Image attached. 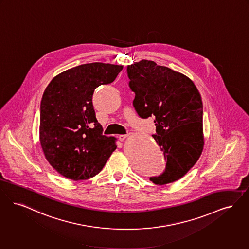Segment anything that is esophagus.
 Returning <instances> with one entry per match:
<instances>
[{
  "label": "esophagus",
  "mask_w": 249,
  "mask_h": 249,
  "mask_svg": "<svg viewBox=\"0 0 249 249\" xmlns=\"http://www.w3.org/2000/svg\"><path fill=\"white\" fill-rule=\"evenodd\" d=\"M127 137H128V134H120V136H119V139L122 142V141L126 139Z\"/></svg>",
  "instance_id": "obj_1"
}]
</instances>
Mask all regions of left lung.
<instances>
[{
	"label": "left lung",
	"instance_id": "left-lung-1",
	"mask_svg": "<svg viewBox=\"0 0 249 249\" xmlns=\"http://www.w3.org/2000/svg\"><path fill=\"white\" fill-rule=\"evenodd\" d=\"M135 93L133 107L140 118H154L156 140L164 154L165 171L150 177L164 185L183 177L198 160L203 147V104L188 77L154 61L142 60L127 68Z\"/></svg>",
	"mask_w": 249,
	"mask_h": 249
}]
</instances>
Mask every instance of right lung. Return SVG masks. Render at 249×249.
<instances>
[{
	"instance_id": "add662e5",
	"label": "right lung",
	"mask_w": 249,
	"mask_h": 249,
	"mask_svg": "<svg viewBox=\"0 0 249 249\" xmlns=\"http://www.w3.org/2000/svg\"><path fill=\"white\" fill-rule=\"evenodd\" d=\"M123 67L90 63L55 76L40 102V142L46 160L73 180L97 175L117 148L116 138L103 135L92 106L94 89L109 84Z\"/></svg>"
}]
</instances>
